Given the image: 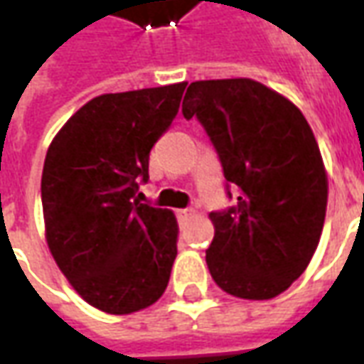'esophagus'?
Returning a JSON list of instances; mask_svg holds the SVG:
<instances>
[{"instance_id": "esophagus-1", "label": "esophagus", "mask_w": 364, "mask_h": 364, "mask_svg": "<svg viewBox=\"0 0 364 364\" xmlns=\"http://www.w3.org/2000/svg\"><path fill=\"white\" fill-rule=\"evenodd\" d=\"M193 214H195L193 208H181V210H177V218H179V220H185V218H191Z\"/></svg>"}]
</instances>
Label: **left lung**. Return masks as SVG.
<instances>
[{
	"label": "left lung",
	"instance_id": "1",
	"mask_svg": "<svg viewBox=\"0 0 364 364\" xmlns=\"http://www.w3.org/2000/svg\"><path fill=\"white\" fill-rule=\"evenodd\" d=\"M183 117H197L237 205L210 213L206 265L224 292L269 300L304 273L320 242L328 175L296 105L247 77L193 82ZM230 198L232 193L228 191Z\"/></svg>",
	"mask_w": 364,
	"mask_h": 364
}]
</instances>
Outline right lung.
<instances>
[{
    "label": "right lung",
    "mask_w": 364,
    "mask_h": 364,
    "mask_svg": "<svg viewBox=\"0 0 364 364\" xmlns=\"http://www.w3.org/2000/svg\"><path fill=\"white\" fill-rule=\"evenodd\" d=\"M187 83L105 93L54 136L41 181L46 244L75 292L114 316L166 292L177 255V220L144 205L150 150L171 127Z\"/></svg>",
    "instance_id": "obj_1"
}]
</instances>
